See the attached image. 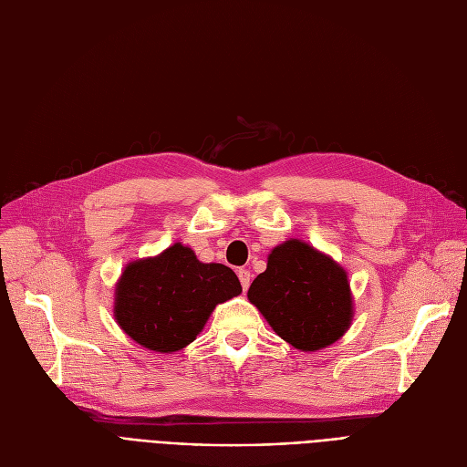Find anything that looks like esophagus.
Listing matches in <instances>:
<instances>
[{
	"instance_id": "34e87169",
	"label": "esophagus",
	"mask_w": 467,
	"mask_h": 467,
	"mask_svg": "<svg viewBox=\"0 0 467 467\" xmlns=\"http://www.w3.org/2000/svg\"><path fill=\"white\" fill-rule=\"evenodd\" d=\"M236 275H238V280H240V284H242V289L244 291H246L248 287H250V271H248V268H238V271H236Z\"/></svg>"
}]
</instances>
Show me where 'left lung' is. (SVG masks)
Returning <instances> with one entry per match:
<instances>
[{
  "instance_id": "1",
  "label": "left lung",
  "mask_w": 467,
  "mask_h": 467,
  "mask_svg": "<svg viewBox=\"0 0 467 467\" xmlns=\"http://www.w3.org/2000/svg\"><path fill=\"white\" fill-rule=\"evenodd\" d=\"M248 299L276 335L306 352L333 345L352 322L347 273L301 240H287L271 252Z\"/></svg>"
}]
</instances>
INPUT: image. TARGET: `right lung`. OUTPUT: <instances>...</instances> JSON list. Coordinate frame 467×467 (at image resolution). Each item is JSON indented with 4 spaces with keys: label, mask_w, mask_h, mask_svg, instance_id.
<instances>
[{
    "label": "right lung",
    "mask_w": 467,
    "mask_h": 467,
    "mask_svg": "<svg viewBox=\"0 0 467 467\" xmlns=\"http://www.w3.org/2000/svg\"><path fill=\"white\" fill-rule=\"evenodd\" d=\"M240 291L229 266L201 263L191 248L174 244L125 268L115 289V320L138 345L170 354L192 342L215 305Z\"/></svg>",
    "instance_id": "obj_1"
}]
</instances>
